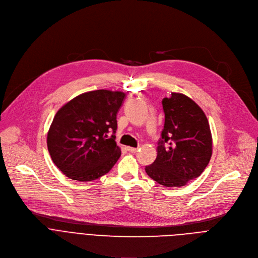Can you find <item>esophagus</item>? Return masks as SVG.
Masks as SVG:
<instances>
[{
  "label": "esophagus",
  "instance_id": "esophagus-1",
  "mask_svg": "<svg viewBox=\"0 0 258 258\" xmlns=\"http://www.w3.org/2000/svg\"><path fill=\"white\" fill-rule=\"evenodd\" d=\"M127 151L131 152V153H136L138 151V148H131V147H127Z\"/></svg>",
  "mask_w": 258,
  "mask_h": 258
}]
</instances>
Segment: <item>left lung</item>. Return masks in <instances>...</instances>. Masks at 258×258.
Returning a JSON list of instances; mask_svg holds the SVG:
<instances>
[{"instance_id":"left-lung-1","label":"left lung","mask_w":258,"mask_h":258,"mask_svg":"<svg viewBox=\"0 0 258 258\" xmlns=\"http://www.w3.org/2000/svg\"><path fill=\"white\" fill-rule=\"evenodd\" d=\"M165 124L157 158L147 174L167 187L185 185L202 174L212 156V135L206 114L192 99L171 93L162 100Z\"/></svg>"}]
</instances>
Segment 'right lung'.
<instances>
[{
	"instance_id": "1",
	"label": "right lung",
	"mask_w": 258,
	"mask_h": 258,
	"mask_svg": "<svg viewBox=\"0 0 258 258\" xmlns=\"http://www.w3.org/2000/svg\"><path fill=\"white\" fill-rule=\"evenodd\" d=\"M121 91L95 90L80 94L56 112L47 135L53 163L71 179L92 181L117 163V113Z\"/></svg>"
}]
</instances>
